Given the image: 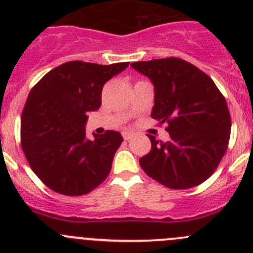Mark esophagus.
Listing matches in <instances>:
<instances>
[{
  "instance_id": "34e87169",
  "label": "esophagus",
  "mask_w": 253,
  "mask_h": 253,
  "mask_svg": "<svg viewBox=\"0 0 253 253\" xmlns=\"http://www.w3.org/2000/svg\"><path fill=\"white\" fill-rule=\"evenodd\" d=\"M133 132H129V131H124L122 132V137H124L125 141H128V139H131L132 137H133Z\"/></svg>"
}]
</instances>
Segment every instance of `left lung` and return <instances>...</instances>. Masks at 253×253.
Segmentation results:
<instances>
[{"label":"left lung","instance_id":"1","mask_svg":"<svg viewBox=\"0 0 253 253\" xmlns=\"http://www.w3.org/2000/svg\"><path fill=\"white\" fill-rule=\"evenodd\" d=\"M154 85L153 119L167 122L170 139L149 136L139 159L148 176L172 190L205 182L228 149L231 119L225 98L209 76L177 57L131 63Z\"/></svg>","mask_w":253,"mask_h":253}]
</instances>
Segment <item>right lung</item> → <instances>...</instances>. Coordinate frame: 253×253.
<instances>
[{"label":"right lung","mask_w":253,"mask_h":253,"mask_svg":"<svg viewBox=\"0 0 253 253\" xmlns=\"http://www.w3.org/2000/svg\"><path fill=\"white\" fill-rule=\"evenodd\" d=\"M128 65L71 61L30 90L20 121L22 148L33 171L55 192L85 195L108 177L124 138L106 131L88 139L86 114L100 108L104 84Z\"/></svg>","instance_id":"obj_1"}]
</instances>
